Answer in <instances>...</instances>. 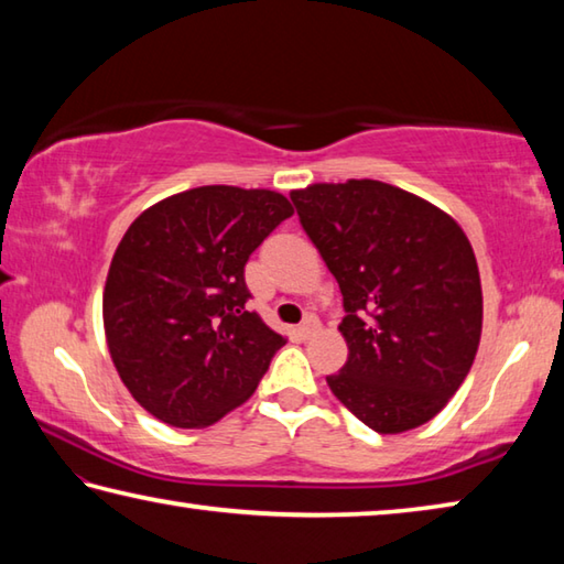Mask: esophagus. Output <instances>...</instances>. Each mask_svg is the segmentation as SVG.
Listing matches in <instances>:
<instances>
[{
	"label": "esophagus",
	"mask_w": 564,
	"mask_h": 564,
	"mask_svg": "<svg viewBox=\"0 0 564 564\" xmlns=\"http://www.w3.org/2000/svg\"><path fill=\"white\" fill-rule=\"evenodd\" d=\"M319 327H322L319 319H317V317H312V314H310V317L300 324V334H302L304 339H310V337H314V334L319 332Z\"/></svg>",
	"instance_id": "obj_1"
}]
</instances>
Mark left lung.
Segmentation results:
<instances>
[{
	"mask_svg": "<svg viewBox=\"0 0 564 564\" xmlns=\"http://www.w3.org/2000/svg\"><path fill=\"white\" fill-rule=\"evenodd\" d=\"M339 282L347 364L334 397L377 433L429 423L466 381L482 329V290L466 232L441 207L381 181L290 193Z\"/></svg>",
	"mask_w": 564,
	"mask_h": 564,
	"instance_id": "left-lung-1",
	"label": "left lung"
}]
</instances>
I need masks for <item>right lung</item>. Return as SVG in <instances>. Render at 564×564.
Returning <instances> with one entry per match:
<instances>
[{
    "label": "right lung",
    "mask_w": 564,
    "mask_h": 564,
    "mask_svg": "<svg viewBox=\"0 0 564 564\" xmlns=\"http://www.w3.org/2000/svg\"><path fill=\"white\" fill-rule=\"evenodd\" d=\"M292 213L282 193L203 185L128 227L108 267L104 329L118 377L151 416L205 429L252 397L288 339L245 310V264Z\"/></svg>",
    "instance_id": "1"
}]
</instances>
